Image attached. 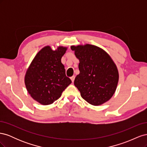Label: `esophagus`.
Returning a JSON list of instances; mask_svg holds the SVG:
<instances>
[{
  "mask_svg": "<svg viewBox=\"0 0 147 147\" xmlns=\"http://www.w3.org/2000/svg\"><path fill=\"white\" fill-rule=\"evenodd\" d=\"M75 78V76H72V77H70L71 80H72V82H74Z\"/></svg>",
  "mask_w": 147,
  "mask_h": 147,
  "instance_id": "34e87169",
  "label": "esophagus"
}]
</instances>
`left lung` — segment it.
I'll list each match as a JSON object with an SVG mask.
<instances>
[{"instance_id": "obj_1", "label": "left lung", "mask_w": 147, "mask_h": 147, "mask_svg": "<svg viewBox=\"0 0 147 147\" xmlns=\"http://www.w3.org/2000/svg\"><path fill=\"white\" fill-rule=\"evenodd\" d=\"M79 60L80 74L74 84L82 98L92 105H100L109 100L117 90L119 74L110 55L98 47L85 44L71 46Z\"/></svg>"}]
</instances>
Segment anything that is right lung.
Listing matches in <instances>:
<instances>
[{"mask_svg": "<svg viewBox=\"0 0 147 147\" xmlns=\"http://www.w3.org/2000/svg\"><path fill=\"white\" fill-rule=\"evenodd\" d=\"M67 47L59 46L53 50L46 46L40 50L28 68L24 83L30 96L42 105L53 104L72 83L66 77L61 58Z\"/></svg>", "mask_w": 147, "mask_h": 147, "instance_id": "1", "label": "right lung"}]
</instances>
